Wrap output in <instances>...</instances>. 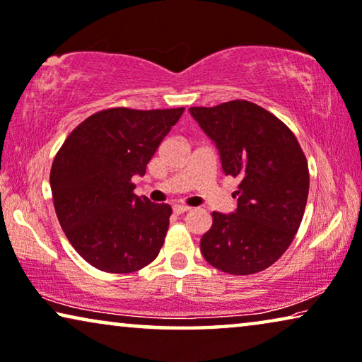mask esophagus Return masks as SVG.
I'll use <instances>...</instances> for the list:
<instances>
[{
  "instance_id": "esophagus-1",
  "label": "esophagus",
  "mask_w": 362,
  "mask_h": 362,
  "mask_svg": "<svg viewBox=\"0 0 362 362\" xmlns=\"http://www.w3.org/2000/svg\"><path fill=\"white\" fill-rule=\"evenodd\" d=\"M173 211H175L176 214H185L187 211H191L189 206H185V204H176L175 207H173Z\"/></svg>"
}]
</instances>
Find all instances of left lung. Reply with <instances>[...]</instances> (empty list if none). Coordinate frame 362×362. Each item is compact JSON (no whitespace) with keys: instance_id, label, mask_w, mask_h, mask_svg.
<instances>
[{"instance_id":"8db88e82","label":"left lung","mask_w":362,"mask_h":362,"mask_svg":"<svg viewBox=\"0 0 362 362\" xmlns=\"http://www.w3.org/2000/svg\"><path fill=\"white\" fill-rule=\"evenodd\" d=\"M189 112L216 144L225 175L240 180L237 211L212 212L202 256L233 276L269 268L294 240L308 197L307 158L296 135L274 114L243 99Z\"/></svg>"}]
</instances>
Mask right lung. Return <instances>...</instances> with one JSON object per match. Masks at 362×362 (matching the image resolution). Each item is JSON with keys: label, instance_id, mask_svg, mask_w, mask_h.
<instances>
[{"label": "right lung", "instance_id": "1", "mask_svg": "<svg viewBox=\"0 0 362 362\" xmlns=\"http://www.w3.org/2000/svg\"><path fill=\"white\" fill-rule=\"evenodd\" d=\"M185 107L99 111L68 135L50 170L59 222L78 255L94 268L125 274L158 256L171 206L134 194L135 175L171 130Z\"/></svg>", "mask_w": 362, "mask_h": 362}]
</instances>
